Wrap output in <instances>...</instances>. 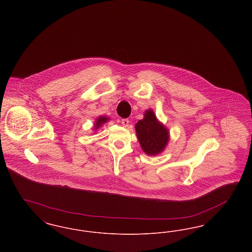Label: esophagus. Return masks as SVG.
<instances>
[{
    "mask_svg": "<svg viewBox=\"0 0 252 252\" xmlns=\"http://www.w3.org/2000/svg\"><path fill=\"white\" fill-rule=\"evenodd\" d=\"M122 125L125 126V127H127L129 126V120L128 119H122Z\"/></svg>",
    "mask_w": 252,
    "mask_h": 252,
    "instance_id": "esophagus-1",
    "label": "esophagus"
}]
</instances>
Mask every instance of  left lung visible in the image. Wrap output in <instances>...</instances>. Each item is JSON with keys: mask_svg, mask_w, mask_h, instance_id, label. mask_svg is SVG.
Segmentation results:
<instances>
[{"mask_svg": "<svg viewBox=\"0 0 252 252\" xmlns=\"http://www.w3.org/2000/svg\"><path fill=\"white\" fill-rule=\"evenodd\" d=\"M136 133L140 144L144 152L148 155L160 153L169 140L168 130L157 120L152 110H147L143 120L136 124Z\"/></svg>", "mask_w": 252, "mask_h": 252, "instance_id": "obj_1", "label": "left lung"}]
</instances>
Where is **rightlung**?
Masks as SVG:
<instances>
[{
  "label": "right lung",
  "instance_id": "add662e5",
  "mask_svg": "<svg viewBox=\"0 0 252 252\" xmlns=\"http://www.w3.org/2000/svg\"><path fill=\"white\" fill-rule=\"evenodd\" d=\"M108 121L107 117H99L97 120H96L95 128H98L102 124L106 123Z\"/></svg>",
  "mask_w": 252,
  "mask_h": 252
}]
</instances>
